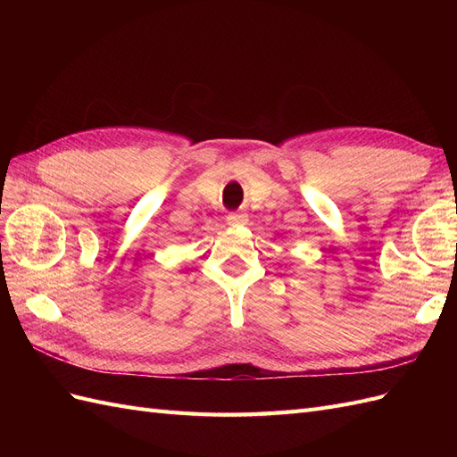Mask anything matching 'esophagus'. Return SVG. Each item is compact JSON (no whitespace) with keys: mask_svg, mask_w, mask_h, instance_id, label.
<instances>
[{"mask_svg":"<svg viewBox=\"0 0 457 457\" xmlns=\"http://www.w3.org/2000/svg\"><path fill=\"white\" fill-rule=\"evenodd\" d=\"M227 220H228V225H244L245 220H247V215L245 213H240V212H234V213H228V217H227Z\"/></svg>","mask_w":457,"mask_h":457,"instance_id":"34e87169","label":"esophagus"}]
</instances>
